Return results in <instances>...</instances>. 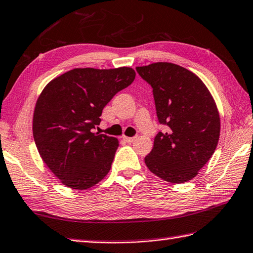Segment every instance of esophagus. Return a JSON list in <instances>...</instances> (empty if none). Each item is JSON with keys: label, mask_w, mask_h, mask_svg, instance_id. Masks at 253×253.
Here are the masks:
<instances>
[{"label": "esophagus", "mask_w": 253, "mask_h": 253, "mask_svg": "<svg viewBox=\"0 0 253 253\" xmlns=\"http://www.w3.org/2000/svg\"><path fill=\"white\" fill-rule=\"evenodd\" d=\"M123 139L125 140L126 142H132V141H135V139H136V137H126V136H123Z\"/></svg>", "instance_id": "34e87169"}]
</instances>
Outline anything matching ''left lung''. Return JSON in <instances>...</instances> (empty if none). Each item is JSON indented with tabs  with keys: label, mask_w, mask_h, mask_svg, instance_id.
I'll return each instance as SVG.
<instances>
[{
	"label": "left lung",
	"mask_w": 253,
	"mask_h": 253,
	"mask_svg": "<svg viewBox=\"0 0 253 253\" xmlns=\"http://www.w3.org/2000/svg\"><path fill=\"white\" fill-rule=\"evenodd\" d=\"M136 70L151 85L158 121L167 127L155 137L146 166L167 182L190 181L218 143L220 118L214 98L199 77L177 64L157 62Z\"/></svg>",
	"instance_id": "left-lung-1"
}]
</instances>
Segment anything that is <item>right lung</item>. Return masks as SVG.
Masks as SVG:
<instances>
[{"label":"right lung","instance_id":"add662e5","mask_svg":"<svg viewBox=\"0 0 253 253\" xmlns=\"http://www.w3.org/2000/svg\"><path fill=\"white\" fill-rule=\"evenodd\" d=\"M135 77L127 67L77 68L42 90L34 112V140L43 162L64 185L86 190L110 172L120 143L92 129L100 125L106 104Z\"/></svg>","mask_w":253,"mask_h":253}]
</instances>
